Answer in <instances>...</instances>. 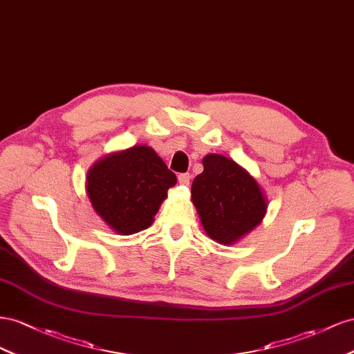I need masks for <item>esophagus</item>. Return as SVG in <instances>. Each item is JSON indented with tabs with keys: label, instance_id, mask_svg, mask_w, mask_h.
Returning <instances> with one entry per match:
<instances>
[{
	"label": "esophagus",
	"instance_id": "esophagus-1",
	"mask_svg": "<svg viewBox=\"0 0 354 354\" xmlns=\"http://www.w3.org/2000/svg\"><path fill=\"white\" fill-rule=\"evenodd\" d=\"M189 179H191L189 174H179L178 175V183L180 185H188L189 184Z\"/></svg>",
	"mask_w": 354,
	"mask_h": 354
}]
</instances>
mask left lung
Returning <instances> with one entry per match:
<instances>
[{
	"mask_svg": "<svg viewBox=\"0 0 354 354\" xmlns=\"http://www.w3.org/2000/svg\"><path fill=\"white\" fill-rule=\"evenodd\" d=\"M203 167L191 185L193 203L206 234L231 245L264 218L266 197L257 180L233 160L209 154Z\"/></svg>",
	"mask_w": 354,
	"mask_h": 354,
	"instance_id": "8db88e82",
	"label": "left lung"
}]
</instances>
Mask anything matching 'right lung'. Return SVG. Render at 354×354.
Returning a JSON list of instances; mask_svg holds the SVG:
<instances>
[{"mask_svg": "<svg viewBox=\"0 0 354 354\" xmlns=\"http://www.w3.org/2000/svg\"><path fill=\"white\" fill-rule=\"evenodd\" d=\"M176 184L156 151L145 145L100 158L87 175V194L96 214L118 234L139 233Z\"/></svg>", "mask_w": 354, "mask_h": 354, "instance_id": "add662e5", "label": "right lung"}]
</instances>
